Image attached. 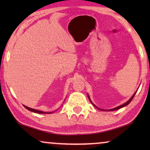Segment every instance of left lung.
<instances>
[{"label": "left lung", "instance_id": "obj_1", "mask_svg": "<svg viewBox=\"0 0 150 150\" xmlns=\"http://www.w3.org/2000/svg\"><path fill=\"white\" fill-rule=\"evenodd\" d=\"M137 91H135V93L133 94V95L132 96V97H131L130 99H129L128 101H127L126 103H124V104H122V105H120V106H117V107H116V108H112V109H110V110H110V111H112V110H118V109H120V108H123V107H124V106H127L128 105V104H129L130 103V102L132 101V99L133 98H134V96H135V94H136V93H137ZM88 96V98H89V100H90V102H91V104H93V105L95 106V107H96L98 108V109H99V110H103V111H106V110H104V109H101V108H98L97 106H96L95 104H93V102H91V99H90V98H89V95H87Z\"/></svg>", "mask_w": 150, "mask_h": 150}]
</instances>
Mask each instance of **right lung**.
<instances>
[{"label":"right lung","mask_w":150,"mask_h":150,"mask_svg":"<svg viewBox=\"0 0 150 150\" xmlns=\"http://www.w3.org/2000/svg\"><path fill=\"white\" fill-rule=\"evenodd\" d=\"M24 107H25L26 109L30 110V111H32V112H36V113H40V114H50V113H52V112H44V111H42V110H36V109H34V108H29L28 107V106H26L25 105H23Z\"/></svg>","instance_id":"add662e5"}]
</instances>
